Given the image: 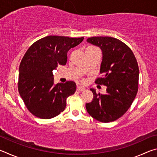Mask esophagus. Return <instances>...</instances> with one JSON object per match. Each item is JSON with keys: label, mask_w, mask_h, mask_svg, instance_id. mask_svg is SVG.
Wrapping results in <instances>:
<instances>
[{"label": "esophagus", "mask_w": 157, "mask_h": 157, "mask_svg": "<svg viewBox=\"0 0 157 157\" xmlns=\"http://www.w3.org/2000/svg\"><path fill=\"white\" fill-rule=\"evenodd\" d=\"M84 89H85L84 87L79 86V85H78V86H77V90H78V91H84Z\"/></svg>", "instance_id": "esophagus-1"}]
</instances>
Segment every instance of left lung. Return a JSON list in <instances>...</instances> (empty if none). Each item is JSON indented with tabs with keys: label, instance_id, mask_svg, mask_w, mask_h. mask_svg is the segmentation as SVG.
Masks as SVG:
<instances>
[{
	"label": "left lung",
	"instance_id": "obj_1",
	"mask_svg": "<svg viewBox=\"0 0 157 157\" xmlns=\"http://www.w3.org/2000/svg\"><path fill=\"white\" fill-rule=\"evenodd\" d=\"M87 42L100 48L102 62L100 73L95 82L107 86V94H94V99L86 103L89 115L102 123H109L123 116L131 107L139 89V69L130 48L113 37L93 36Z\"/></svg>",
	"mask_w": 157,
	"mask_h": 157
}]
</instances>
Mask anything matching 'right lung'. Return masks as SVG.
Segmentation results:
<instances>
[{
    "instance_id": "right-lung-1",
    "label": "right lung",
    "mask_w": 157,
    "mask_h": 157,
    "mask_svg": "<svg viewBox=\"0 0 157 157\" xmlns=\"http://www.w3.org/2000/svg\"><path fill=\"white\" fill-rule=\"evenodd\" d=\"M47 36L32 45L19 66L18 90L28 111L37 118L50 119L65 109L66 98L75 94L73 81L54 84L52 71L67 62V52L83 41Z\"/></svg>"
}]
</instances>
